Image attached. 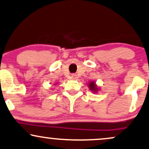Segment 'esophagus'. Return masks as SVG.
I'll list each match as a JSON object with an SVG mask.
<instances>
[{"instance_id": "esophagus-1", "label": "esophagus", "mask_w": 149, "mask_h": 149, "mask_svg": "<svg viewBox=\"0 0 149 149\" xmlns=\"http://www.w3.org/2000/svg\"><path fill=\"white\" fill-rule=\"evenodd\" d=\"M71 78H72V79H76L77 78L76 75V74H72V75H71Z\"/></svg>"}]
</instances>
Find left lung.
<instances>
[{"instance_id":"obj_1","label":"left lung","mask_w":149,"mask_h":149,"mask_svg":"<svg viewBox=\"0 0 149 149\" xmlns=\"http://www.w3.org/2000/svg\"><path fill=\"white\" fill-rule=\"evenodd\" d=\"M88 87H89L90 90H91L93 93H96L98 91V88L95 85V83L94 82H91L88 83Z\"/></svg>"}]
</instances>
